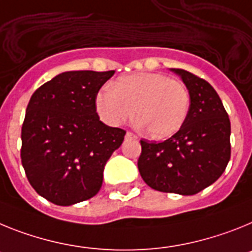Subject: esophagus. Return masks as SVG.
Returning a JSON list of instances; mask_svg holds the SVG:
<instances>
[{
    "mask_svg": "<svg viewBox=\"0 0 252 252\" xmlns=\"http://www.w3.org/2000/svg\"><path fill=\"white\" fill-rule=\"evenodd\" d=\"M126 138H137V135H135V134H133L132 132H126Z\"/></svg>",
    "mask_w": 252,
    "mask_h": 252,
    "instance_id": "esophagus-1",
    "label": "esophagus"
}]
</instances>
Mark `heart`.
<instances>
[{
    "label": "heart",
    "instance_id": "obj_1",
    "mask_svg": "<svg viewBox=\"0 0 252 252\" xmlns=\"http://www.w3.org/2000/svg\"><path fill=\"white\" fill-rule=\"evenodd\" d=\"M189 93L183 82L161 73H135L117 80L111 90L96 95L100 117L110 126L132 118L150 137L163 139L179 132L189 110Z\"/></svg>",
    "mask_w": 252,
    "mask_h": 252
}]
</instances>
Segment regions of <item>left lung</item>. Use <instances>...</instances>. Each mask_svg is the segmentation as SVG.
I'll return each mask as SVG.
<instances>
[{"label":"left lung","instance_id":"left-lung-1","mask_svg":"<svg viewBox=\"0 0 252 252\" xmlns=\"http://www.w3.org/2000/svg\"><path fill=\"white\" fill-rule=\"evenodd\" d=\"M171 71L189 91L187 119L166 141H141L138 170L152 189L194 195L226 170L231 157V123L220 96L207 81L185 69Z\"/></svg>","mask_w":252,"mask_h":252}]
</instances>
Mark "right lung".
<instances>
[{"mask_svg": "<svg viewBox=\"0 0 252 252\" xmlns=\"http://www.w3.org/2000/svg\"><path fill=\"white\" fill-rule=\"evenodd\" d=\"M115 71H68L41 85L21 128V162L30 185L57 205L95 196L126 130L104 124L95 99Z\"/></svg>", "mask_w": 252, "mask_h": 252, "instance_id": "right-lung-1", "label": "right lung"}]
</instances>
